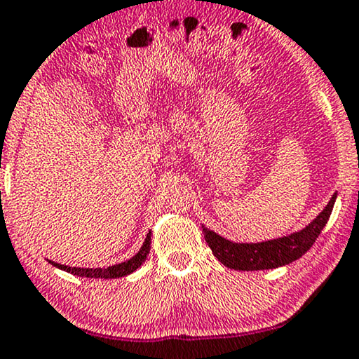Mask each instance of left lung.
Returning <instances> with one entry per match:
<instances>
[{
  "mask_svg": "<svg viewBox=\"0 0 359 359\" xmlns=\"http://www.w3.org/2000/svg\"><path fill=\"white\" fill-rule=\"evenodd\" d=\"M334 199L337 193L330 199L327 208L305 229L293 232L290 236L257 242V244H241V242L227 241L203 226L204 239L211 248L214 257L234 271H267V269L282 267L302 257L313 245L316 237L330 219Z\"/></svg>",
  "mask_w": 359,
  "mask_h": 359,
  "instance_id": "1",
  "label": "left lung"
}]
</instances>
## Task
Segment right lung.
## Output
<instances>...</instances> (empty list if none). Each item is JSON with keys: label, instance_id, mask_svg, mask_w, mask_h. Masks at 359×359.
Here are the masks:
<instances>
[{"label": "right lung", "instance_id": "1", "mask_svg": "<svg viewBox=\"0 0 359 359\" xmlns=\"http://www.w3.org/2000/svg\"><path fill=\"white\" fill-rule=\"evenodd\" d=\"M150 244H151V232H148L147 239L142 245V249H140L132 259L127 260V262L115 264V265H111V267H107V269H100V267L99 269H81V267H69V265L53 262V260H49V262L53 264L54 267L60 269V271H66V272L72 273V276H77V277L117 278V277H125V276H128V273L135 272L140 267V265L145 262L147 255L150 254Z\"/></svg>", "mask_w": 359, "mask_h": 359}]
</instances>
